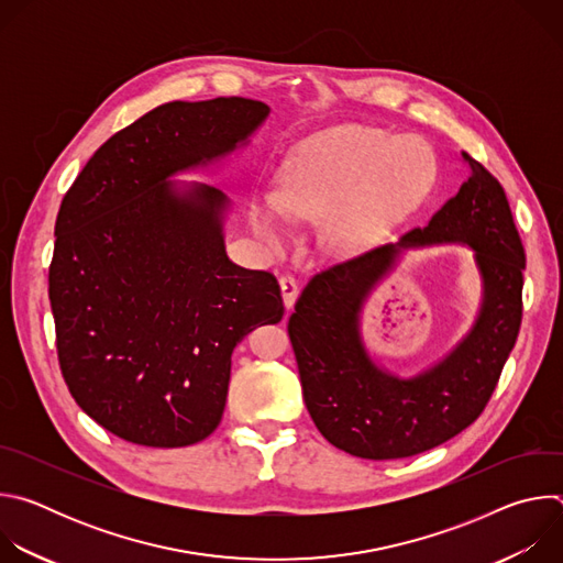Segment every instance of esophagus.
I'll list each match as a JSON object with an SVG mask.
<instances>
[{"instance_id": "obj_1", "label": "esophagus", "mask_w": 563, "mask_h": 563, "mask_svg": "<svg viewBox=\"0 0 563 563\" xmlns=\"http://www.w3.org/2000/svg\"><path fill=\"white\" fill-rule=\"evenodd\" d=\"M280 291H283V302L287 309L294 307L298 298V283L291 276H280Z\"/></svg>"}]
</instances>
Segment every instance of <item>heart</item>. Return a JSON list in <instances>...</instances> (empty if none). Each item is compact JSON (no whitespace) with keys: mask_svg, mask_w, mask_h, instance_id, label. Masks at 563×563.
Segmentation results:
<instances>
[{"mask_svg":"<svg viewBox=\"0 0 563 563\" xmlns=\"http://www.w3.org/2000/svg\"><path fill=\"white\" fill-rule=\"evenodd\" d=\"M430 183L432 163L421 144L376 126L343 124L298 151L274 196L254 200L252 227L276 245L287 233L285 218H320V245L350 258L378 245L426 198Z\"/></svg>","mask_w":563,"mask_h":563,"instance_id":"heart-1","label":"heart"}]
</instances>
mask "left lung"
<instances>
[{
  "instance_id": "left-lung-1",
  "label": "left lung",
  "mask_w": 563,
  "mask_h": 563,
  "mask_svg": "<svg viewBox=\"0 0 563 563\" xmlns=\"http://www.w3.org/2000/svg\"><path fill=\"white\" fill-rule=\"evenodd\" d=\"M467 180L423 229L396 245L316 274L289 316L302 398L318 432L347 454L385 461L432 450L478 419L497 387L521 328L526 254L499 180L461 151ZM465 244L482 276L471 332L415 377L380 368L360 334L371 289L406 249Z\"/></svg>"
}]
</instances>
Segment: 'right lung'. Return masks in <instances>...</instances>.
<instances>
[{
	"mask_svg": "<svg viewBox=\"0 0 563 563\" xmlns=\"http://www.w3.org/2000/svg\"><path fill=\"white\" fill-rule=\"evenodd\" d=\"M267 115L247 98L157 107L109 137L62 200L48 269L62 376L129 443L207 439L233 347L283 318L276 278L227 256L229 198L169 180L250 144Z\"/></svg>",
	"mask_w": 563,
	"mask_h": 563,
	"instance_id": "add662e5",
	"label": "right lung"
}]
</instances>
